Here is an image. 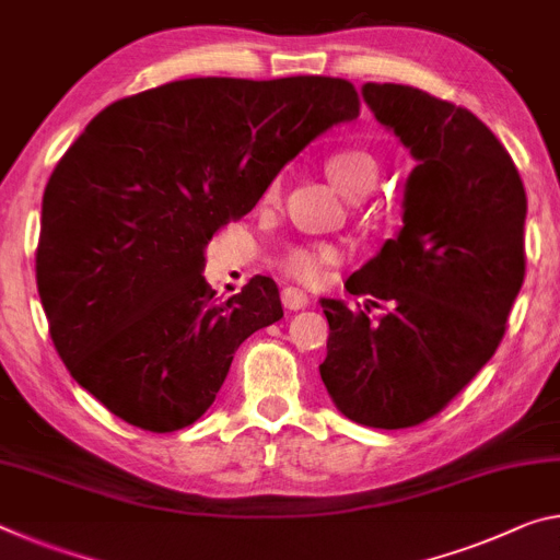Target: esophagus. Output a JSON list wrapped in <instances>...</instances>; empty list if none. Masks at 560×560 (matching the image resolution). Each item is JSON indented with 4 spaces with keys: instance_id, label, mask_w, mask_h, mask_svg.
<instances>
[{
    "instance_id": "obj_1",
    "label": "esophagus",
    "mask_w": 560,
    "mask_h": 560,
    "mask_svg": "<svg viewBox=\"0 0 560 560\" xmlns=\"http://www.w3.org/2000/svg\"><path fill=\"white\" fill-rule=\"evenodd\" d=\"M281 304H283V308H289V312H299V308H304L308 304V296H306V291L287 287L281 291Z\"/></svg>"
}]
</instances>
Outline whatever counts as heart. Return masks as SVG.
I'll use <instances>...</instances> for the list:
<instances>
[{
    "instance_id": "1",
    "label": "heart",
    "mask_w": 560,
    "mask_h": 560,
    "mask_svg": "<svg viewBox=\"0 0 560 560\" xmlns=\"http://www.w3.org/2000/svg\"><path fill=\"white\" fill-rule=\"evenodd\" d=\"M324 168L346 197L359 199L363 194H369L378 182L381 166L376 156L359 147H343L324 159ZM279 197V184H269V189L264 191V201L271 203ZM339 261V252L331 244H299L291 246L287 254L279 259V266L283 273H289L291 279L301 283H322L326 279V271Z\"/></svg>"
}]
</instances>
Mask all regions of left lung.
I'll return each instance as SVG.
<instances>
[{"instance_id": "obj_1", "label": "left lung", "mask_w": 560, "mask_h": 560, "mask_svg": "<svg viewBox=\"0 0 560 560\" xmlns=\"http://www.w3.org/2000/svg\"><path fill=\"white\" fill-rule=\"evenodd\" d=\"M363 100L419 164L404 229L346 281L353 296L386 301V314L322 299L331 334L318 374L346 419L394 431L441 413L499 349L526 277V189L464 106L376 82Z\"/></svg>"}]
</instances>
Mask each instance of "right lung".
Here are the masks:
<instances>
[{"mask_svg": "<svg viewBox=\"0 0 560 560\" xmlns=\"http://www.w3.org/2000/svg\"><path fill=\"white\" fill-rule=\"evenodd\" d=\"M359 106L346 79L201 77L96 114L49 176L37 244L39 299L77 384L152 433L201 419L238 346L283 316L269 277L217 301L203 246Z\"/></svg>", "mask_w": 560, "mask_h": 560, "instance_id": "1", "label": "right lung"}]
</instances>
